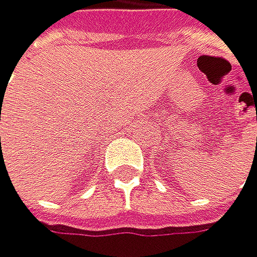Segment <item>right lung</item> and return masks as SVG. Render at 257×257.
<instances>
[{"label": "right lung", "mask_w": 257, "mask_h": 257, "mask_svg": "<svg viewBox=\"0 0 257 257\" xmlns=\"http://www.w3.org/2000/svg\"><path fill=\"white\" fill-rule=\"evenodd\" d=\"M0 140H1V138H0Z\"/></svg>", "instance_id": "right-lung-1"}]
</instances>
